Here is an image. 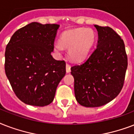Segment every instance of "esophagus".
<instances>
[{
  "label": "esophagus",
  "mask_w": 134,
  "mask_h": 134,
  "mask_svg": "<svg viewBox=\"0 0 134 134\" xmlns=\"http://www.w3.org/2000/svg\"><path fill=\"white\" fill-rule=\"evenodd\" d=\"M66 72H68V73L70 72V66L68 64H66Z\"/></svg>",
  "instance_id": "1"
}]
</instances>
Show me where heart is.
I'll return each instance as SVG.
<instances>
[{
    "instance_id": "b5f03b06",
    "label": "heart",
    "mask_w": 134,
    "mask_h": 134,
    "mask_svg": "<svg viewBox=\"0 0 134 134\" xmlns=\"http://www.w3.org/2000/svg\"><path fill=\"white\" fill-rule=\"evenodd\" d=\"M96 40L95 33L89 28H77L67 30L61 35L60 43L54 45V51L62 52L68 49V54L74 61L83 60L92 49Z\"/></svg>"
}]
</instances>
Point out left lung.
Segmentation results:
<instances>
[{
  "mask_svg": "<svg viewBox=\"0 0 134 134\" xmlns=\"http://www.w3.org/2000/svg\"><path fill=\"white\" fill-rule=\"evenodd\" d=\"M96 48L83 63L72 66L75 96L85 107L102 106L120 94L127 68L124 41L113 29L94 25Z\"/></svg>",
  "mask_w": 134,
  "mask_h": 134,
  "instance_id": "1",
  "label": "left lung"
}]
</instances>
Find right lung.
Masks as SVG:
<instances>
[{
  "label": "right lung",
  "instance_id": "1",
  "mask_svg": "<svg viewBox=\"0 0 134 134\" xmlns=\"http://www.w3.org/2000/svg\"><path fill=\"white\" fill-rule=\"evenodd\" d=\"M58 24L32 22L17 30L5 53V70L14 94L26 104H50L57 86L66 75V62L51 53Z\"/></svg>",
  "mask_w": 134,
  "mask_h": 134
}]
</instances>
